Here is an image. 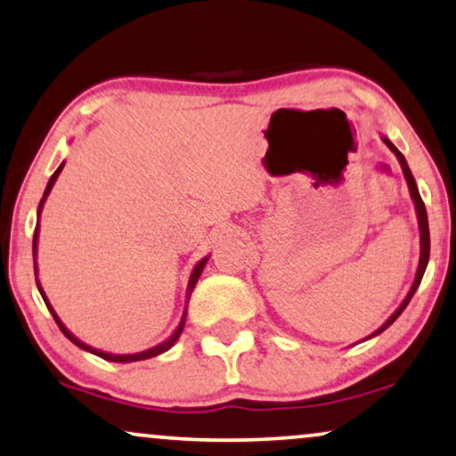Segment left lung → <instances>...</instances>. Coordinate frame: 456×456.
Segmentation results:
<instances>
[{
	"label": "left lung",
	"mask_w": 456,
	"mask_h": 456,
	"mask_svg": "<svg viewBox=\"0 0 456 456\" xmlns=\"http://www.w3.org/2000/svg\"><path fill=\"white\" fill-rule=\"evenodd\" d=\"M381 139H384V143L387 145V148H390L392 151H394V156L398 158V162H400V168H403V173H404V179H406V185H409V193H411V200H412V204H415V212H417V221H419V265H417V273H415V279H412V285H411V289H409V294H406V298L400 302V306L396 308V311H394L392 314H390V319L386 321L384 325L379 327V330H375L371 336H367L365 339H371V338H375V336H379L381 331H386L387 327H390L394 321H396L400 314H403V311L406 308V305H409L411 302V298H412V294H415L417 291V288H419V283H421V279H423V273H426V269H428V260H429V224H428V212H426V204H423V200H421V196H419V190H417V183H415V177H412V173H411V168H409V165H406V160H404V156L400 154V150L396 148V145H394L390 139H387L386 135H381ZM365 339H362V342H365Z\"/></svg>",
	"instance_id": "left-lung-1"
}]
</instances>
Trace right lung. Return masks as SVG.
<instances>
[{
  "label": "right lung",
  "instance_id": "right-lung-1",
  "mask_svg": "<svg viewBox=\"0 0 456 456\" xmlns=\"http://www.w3.org/2000/svg\"><path fill=\"white\" fill-rule=\"evenodd\" d=\"M62 168H64V162H62V165H60V167L56 168V173L52 175L50 181H47V187H45V191H44V198H41V202H39V208H37V218L41 216V210H44V204H45V200H47V196H50L52 187H53V183H56V179L60 177V173H62ZM37 246H39V221H37V227H35V235H33V260H35V275H37ZM208 258H210V256H204V258L200 260V263H198V265L193 266V269H191L190 281H187V296H185V308H183V317H181L179 325H177V330H175V331L171 333V336H168V338L165 339V342H160V344H158V346H154V348H148V350H143V352H135V354H112V352H104V350L91 348L89 344L81 342V339H78V338L75 336V333H72V331L69 330V327H66V325L62 323V319L58 317L56 311H53V306L50 305V300H47V296H45L44 288H41V283H39V277H37V288H39V294H41V298H44V302H45V306L50 308V313H52L53 321H56V323H58L60 331H62L64 336L69 338L72 344L78 346V348L85 350V352H91V354L100 356V359H104V361H110V362H135V361L154 359V356L162 354V352L171 350L173 346H175V342H177V339L181 338V333H183V327H185V317H187V302H190V296H191V291H193V288H196L198 279H200V275H202V271H204L206 263H208Z\"/></svg>",
  "mask_w": 456,
  "mask_h": 456
}]
</instances>
